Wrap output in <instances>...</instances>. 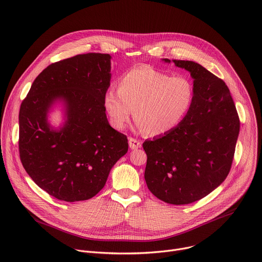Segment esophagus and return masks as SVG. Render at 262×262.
I'll list each match as a JSON object with an SVG mask.
<instances>
[{
	"label": "esophagus",
	"instance_id": "obj_1",
	"mask_svg": "<svg viewBox=\"0 0 262 262\" xmlns=\"http://www.w3.org/2000/svg\"><path fill=\"white\" fill-rule=\"evenodd\" d=\"M128 145H129V147H130V149H138V148H140L141 146H142V143L139 141V140H137V139H134V138H129L128 139Z\"/></svg>",
	"mask_w": 262,
	"mask_h": 262
}]
</instances>
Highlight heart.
<instances>
[{"label":"heart","mask_w":262,"mask_h":262,"mask_svg":"<svg viewBox=\"0 0 262 262\" xmlns=\"http://www.w3.org/2000/svg\"><path fill=\"white\" fill-rule=\"evenodd\" d=\"M194 97L195 88L189 78L172 77L150 66H142L123 74L118 90L111 88L105 93L103 106L115 128L125 127L135 108L138 127L148 135L160 136L180 123Z\"/></svg>","instance_id":"obj_1"}]
</instances>
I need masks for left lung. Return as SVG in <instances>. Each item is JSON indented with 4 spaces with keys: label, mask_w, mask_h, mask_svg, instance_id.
Returning a JSON list of instances; mask_svg holds the SVG:
<instances>
[{
    "label": "left lung",
    "mask_w": 262,
    "mask_h": 262,
    "mask_svg": "<svg viewBox=\"0 0 262 262\" xmlns=\"http://www.w3.org/2000/svg\"><path fill=\"white\" fill-rule=\"evenodd\" d=\"M172 61L191 73L195 97L176 127L143 143L147 155L144 177L157 198L182 205L204 198L226 179L239 118L225 82L196 62Z\"/></svg>",
    "instance_id": "8db88e82"
}]
</instances>
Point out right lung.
Segmentation results:
<instances>
[{
    "label": "right lung",
    "instance_id": "obj_1",
    "mask_svg": "<svg viewBox=\"0 0 262 262\" xmlns=\"http://www.w3.org/2000/svg\"><path fill=\"white\" fill-rule=\"evenodd\" d=\"M111 56L89 53L53 63L33 82L19 110V157L33 181L66 202L94 197L128 149L127 138L108 124L103 98ZM58 100L66 122L54 130L47 114Z\"/></svg>",
    "mask_w": 262,
    "mask_h": 262
}]
</instances>
